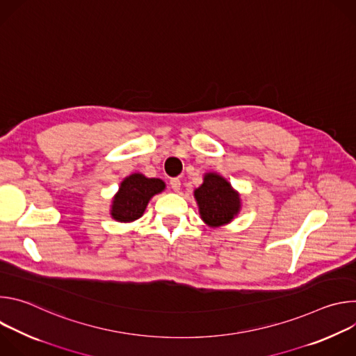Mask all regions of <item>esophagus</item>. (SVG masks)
<instances>
[{"mask_svg":"<svg viewBox=\"0 0 356 356\" xmlns=\"http://www.w3.org/2000/svg\"><path fill=\"white\" fill-rule=\"evenodd\" d=\"M170 186H172V188H173V191H180V186H181V183H180V180L179 179H172L170 180Z\"/></svg>","mask_w":356,"mask_h":356,"instance_id":"obj_1","label":"esophagus"}]
</instances>
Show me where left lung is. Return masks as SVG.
Instances as JSON below:
<instances>
[{"instance_id": "left-lung-1", "label": "left lung", "mask_w": 356, "mask_h": 356, "mask_svg": "<svg viewBox=\"0 0 356 356\" xmlns=\"http://www.w3.org/2000/svg\"><path fill=\"white\" fill-rule=\"evenodd\" d=\"M201 220L210 228L224 227L235 220L242 209L241 194L220 173L204 175L200 187L194 190Z\"/></svg>"}]
</instances>
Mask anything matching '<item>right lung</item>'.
<instances>
[{"mask_svg":"<svg viewBox=\"0 0 356 356\" xmlns=\"http://www.w3.org/2000/svg\"><path fill=\"white\" fill-rule=\"evenodd\" d=\"M166 184L161 179L146 177L142 173H132L127 176L111 201L110 216L118 222H134L139 220L150 198L161 194Z\"/></svg>","mask_w":356,"mask_h":356,"instance_id":"1","label":"right lung"}]
</instances>
